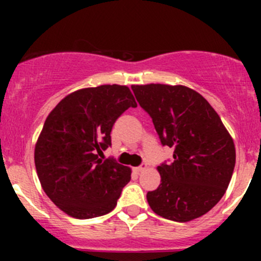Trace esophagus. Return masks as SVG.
<instances>
[{
	"instance_id": "1",
	"label": "esophagus",
	"mask_w": 261,
	"mask_h": 261,
	"mask_svg": "<svg viewBox=\"0 0 261 261\" xmlns=\"http://www.w3.org/2000/svg\"><path fill=\"white\" fill-rule=\"evenodd\" d=\"M146 169H147V164H141L140 167L135 168V172L140 173V172H144V170H146Z\"/></svg>"
}]
</instances>
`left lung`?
<instances>
[{
  "instance_id": "obj_1",
  "label": "left lung",
  "mask_w": 261,
  "mask_h": 261,
  "mask_svg": "<svg viewBox=\"0 0 261 261\" xmlns=\"http://www.w3.org/2000/svg\"><path fill=\"white\" fill-rule=\"evenodd\" d=\"M150 115L173 162L158 167L160 184L147 192L150 208L177 222H188L212 210L225 194L236 162L232 138L206 98L186 86H131Z\"/></svg>"
}]
</instances>
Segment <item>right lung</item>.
Listing matches in <instances>:
<instances>
[{
	"instance_id": "obj_1",
	"label": "right lung",
	"mask_w": 261,
	"mask_h": 261,
	"mask_svg": "<svg viewBox=\"0 0 261 261\" xmlns=\"http://www.w3.org/2000/svg\"><path fill=\"white\" fill-rule=\"evenodd\" d=\"M130 88L103 84L65 96L46 117L35 144L36 173L46 196L70 217L87 220L111 212L131 169L102 160L112 126L136 107Z\"/></svg>"
}]
</instances>
